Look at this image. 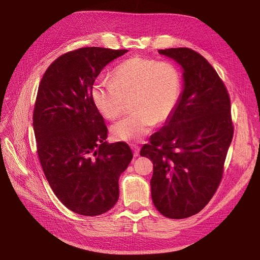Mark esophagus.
I'll list each match as a JSON object with an SVG mask.
<instances>
[{
	"label": "esophagus",
	"mask_w": 260,
	"mask_h": 260,
	"mask_svg": "<svg viewBox=\"0 0 260 260\" xmlns=\"http://www.w3.org/2000/svg\"><path fill=\"white\" fill-rule=\"evenodd\" d=\"M132 149H133L134 157H138L140 155V147L138 145H132Z\"/></svg>",
	"instance_id": "obj_1"
}]
</instances>
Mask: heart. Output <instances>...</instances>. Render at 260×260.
<instances>
[{
  "label": "heart",
  "instance_id": "obj_1",
  "mask_svg": "<svg viewBox=\"0 0 260 260\" xmlns=\"http://www.w3.org/2000/svg\"><path fill=\"white\" fill-rule=\"evenodd\" d=\"M181 87V73L172 62L134 57L116 68L112 79H98L91 98L96 110L109 119L117 118L127 101H132L136 112L114 123L111 132L116 140L133 143L172 115Z\"/></svg>",
  "mask_w": 260,
  "mask_h": 260
}]
</instances>
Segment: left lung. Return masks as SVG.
<instances>
[{"instance_id": "left-lung-1", "label": "left lung", "mask_w": 260, "mask_h": 260, "mask_svg": "<svg viewBox=\"0 0 260 260\" xmlns=\"http://www.w3.org/2000/svg\"><path fill=\"white\" fill-rule=\"evenodd\" d=\"M183 70V89L165 126L140 155L153 161L151 199L164 216L199 213L217 190L234 137L230 98L216 71L189 48L158 50Z\"/></svg>"}]
</instances>
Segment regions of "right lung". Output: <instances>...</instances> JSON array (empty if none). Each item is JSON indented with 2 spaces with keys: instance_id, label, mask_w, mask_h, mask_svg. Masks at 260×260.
<instances>
[{
  "instance_id": "right-lung-1",
  "label": "right lung",
  "mask_w": 260,
  "mask_h": 260,
  "mask_svg": "<svg viewBox=\"0 0 260 260\" xmlns=\"http://www.w3.org/2000/svg\"><path fill=\"white\" fill-rule=\"evenodd\" d=\"M128 50L85 47L56 59L45 72L33 113L38 155L52 191L84 216L111 210L118 180L133 154L123 142L109 144L107 128L92 102L101 71Z\"/></svg>"
}]
</instances>
